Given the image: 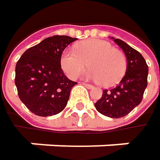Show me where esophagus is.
<instances>
[{
	"mask_svg": "<svg viewBox=\"0 0 160 160\" xmlns=\"http://www.w3.org/2000/svg\"><path fill=\"white\" fill-rule=\"evenodd\" d=\"M82 85H84L87 89H93V86L91 85V84H88V83H85V82H81Z\"/></svg>",
	"mask_w": 160,
	"mask_h": 160,
	"instance_id": "1",
	"label": "esophagus"
}]
</instances>
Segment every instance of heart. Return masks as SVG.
<instances>
[{
    "label": "heart",
    "instance_id": "1",
    "mask_svg": "<svg viewBox=\"0 0 160 160\" xmlns=\"http://www.w3.org/2000/svg\"><path fill=\"white\" fill-rule=\"evenodd\" d=\"M61 67L68 77L76 79L83 73L87 80L112 86L122 79L127 68L125 54L111 43L102 40H88L79 43L74 49H66L61 55Z\"/></svg>",
    "mask_w": 160,
    "mask_h": 160
}]
</instances>
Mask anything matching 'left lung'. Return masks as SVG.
<instances>
[{
  "mask_svg": "<svg viewBox=\"0 0 160 160\" xmlns=\"http://www.w3.org/2000/svg\"><path fill=\"white\" fill-rule=\"evenodd\" d=\"M114 42L127 57L126 73L117 86L103 91L94 107L104 116L118 118L128 115L142 102L147 86L148 66L138 51L119 39H114Z\"/></svg>",
  "mask_w": 160,
  "mask_h": 160,
  "instance_id": "8db88e82",
  "label": "left lung"
}]
</instances>
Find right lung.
Here are the masks:
<instances>
[{
	"mask_svg": "<svg viewBox=\"0 0 160 160\" xmlns=\"http://www.w3.org/2000/svg\"><path fill=\"white\" fill-rule=\"evenodd\" d=\"M76 38L52 36L28 48L16 66L17 93L29 111L48 117L62 111L78 82L68 80L61 68V55Z\"/></svg>",
	"mask_w": 160,
	"mask_h": 160,
	"instance_id": "1",
	"label": "right lung"
}]
</instances>
